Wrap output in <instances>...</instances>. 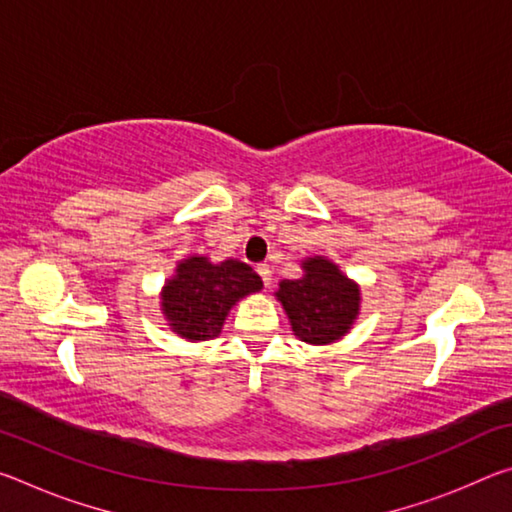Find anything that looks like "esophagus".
<instances>
[{"label":"esophagus","instance_id":"34e87169","mask_svg":"<svg viewBox=\"0 0 512 512\" xmlns=\"http://www.w3.org/2000/svg\"><path fill=\"white\" fill-rule=\"evenodd\" d=\"M257 273H259V277H262V282L268 287V284H271V280H273L271 268H268V264H259L257 266Z\"/></svg>","mask_w":512,"mask_h":512}]
</instances>
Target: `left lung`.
Masks as SVG:
<instances>
[{
  "label": "left lung",
  "instance_id": "1",
  "mask_svg": "<svg viewBox=\"0 0 512 512\" xmlns=\"http://www.w3.org/2000/svg\"><path fill=\"white\" fill-rule=\"evenodd\" d=\"M300 268L298 280H282L275 289L291 332L309 345L341 341L361 314V287L323 255L305 257Z\"/></svg>",
  "mask_w": 512,
  "mask_h": 512
}]
</instances>
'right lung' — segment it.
Returning <instances> with one entry per match:
<instances>
[{
  "mask_svg": "<svg viewBox=\"0 0 512 512\" xmlns=\"http://www.w3.org/2000/svg\"><path fill=\"white\" fill-rule=\"evenodd\" d=\"M262 277L239 259L212 262L207 255L180 259L160 289V311L173 334L189 343L221 334L230 309L262 289Z\"/></svg>",
  "mask_w": 512,
  "mask_h": 512,
  "instance_id": "1",
  "label": "right lung"
}]
</instances>
